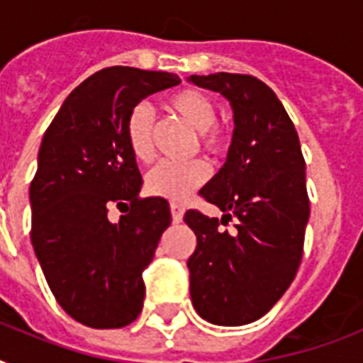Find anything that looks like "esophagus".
Returning <instances> with one entry per match:
<instances>
[{
    "label": "esophagus",
    "instance_id": "esophagus-1",
    "mask_svg": "<svg viewBox=\"0 0 363 363\" xmlns=\"http://www.w3.org/2000/svg\"><path fill=\"white\" fill-rule=\"evenodd\" d=\"M171 216H173V222L179 224V222L182 220V216H184V207L173 201V203H171Z\"/></svg>",
    "mask_w": 363,
    "mask_h": 363
}]
</instances>
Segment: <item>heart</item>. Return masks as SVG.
I'll return each instance as SVG.
<instances>
[{
	"mask_svg": "<svg viewBox=\"0 0 363 363\" xmlns=\"http://www.w3.org/2000/svg\"><path fill=\"white\" fill-rule=\"evenodd\" d=\"M167 109L198 130V141L209 154H222L230 145V135L216 124L215 101L198 88H182L167 98ZM125 143L139 162H150L154 156V113L147 104H137L125 116ZM209 179V165L203 160L160 162L148 171L147 190L152 196L182 201L194 188Z\"/></svg>",
	"mask_w": 363,
	"mask_h": 363,
	"instance_id": "heart-1",
	"label": "heart"
}]
</instances>
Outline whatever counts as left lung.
<instances>
[{
	"instance_id": "1",
	"label": "left lung",
	"mask_w": 363,
	"mask_h": 363,
	"mask_svg": "<svg viewBox=\"0 0 363 363\" xmlns=\"http://www.w3.org/2000/svg\"><path fill=\"white\" fill-rule=\"evenodd\" d=\"M232 104V147L224 167L199 196L222 220L190 209L184 222L198 247L188 258L194 309L211 324L258 320L292 284L303 258L309 196L294 122L265 82L252 75H192ZM233 221L232 234L220 225Z\"/></svg>"
}]
</instances>
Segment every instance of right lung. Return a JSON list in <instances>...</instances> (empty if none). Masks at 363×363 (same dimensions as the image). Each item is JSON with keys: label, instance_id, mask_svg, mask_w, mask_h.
Listing matches in <instances>:
<instances>
[{"label": "right lung", "instance_id": "obj_1", "mask_svg": "<svg viewBox=\"0 0 363 363\" xmlns=\"http://www.w3.org/2000/svg\"><path fill=\"white\" fill-rule=\"evenodd\" d=\"M164 71L105 67L67 96L45 131L30 184L31 245L60 307L96 330L124 328L143 309V269L171 224L164 198H141L125 116L179 84ZM111 206L125 215L108 220Z\"/></svg>", "mask_w": 363, "mask_h": 363}]
</instances>
